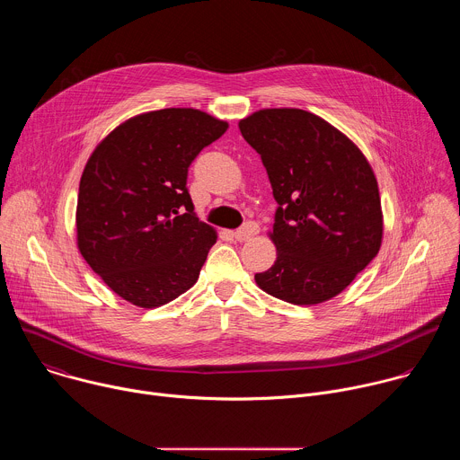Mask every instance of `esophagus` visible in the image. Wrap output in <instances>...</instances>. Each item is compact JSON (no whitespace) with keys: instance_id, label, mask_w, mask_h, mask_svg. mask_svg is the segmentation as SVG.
<instances>
[{"instance_id":"obj_1","label":"esophagus","mask_w":460,"mask_h":460,"mask_svg":"<svg viewBox=\"0 0 460 460\" xmlns=\"http://www.w3.org/2000/svg\"><path fill=\"white\" fill-rule=\"evenodd\" d=\"M258 231H260V227H258L256 222H245L240 229L234 231V238H236L238 242H245V240L252 238L254 234H258Z\"/></svg>"}]
</instances>
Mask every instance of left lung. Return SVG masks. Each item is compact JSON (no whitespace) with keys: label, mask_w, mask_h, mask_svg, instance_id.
Returning a JSON list of instances; mask_svg holds the SVG:
<instances>
[{"label":"left lung","mask_w":460,"mask_h":460,"mask_svg":"<svg viewBox=\"0 0 460 460\" xmlns=\"http://www.w3.org/2000/svg\"><path fill=\"white\" fill-rule=\"evenodd\" d=\"M260 155L279 204L277 261L256 273L266 293L296 305L330 300L376 256L382 209L376 178L341 130L302 109H264L238 123Z\"/></svg>","instance_id":"obj_1"}]
</instances>
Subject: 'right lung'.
I'll return each instance as SVG.
<instances>
[{"instance_id": "obj_1", "label": "right lung", "mask_w": 460, "mask_h": 460, "mask_svg": "<svg viewBox=\"0 0 460 460\" xmlns=\"http://www.w3.org/2000/svg\"><path fill=\"white\" fill-rule=\"evenodd\" d=\"M227 123L196 109H162L116 127L80 180L78 247L127 302L158 307L199 280L217 242L187 189L189 165Z\"/></svg>"}]
</instances>
